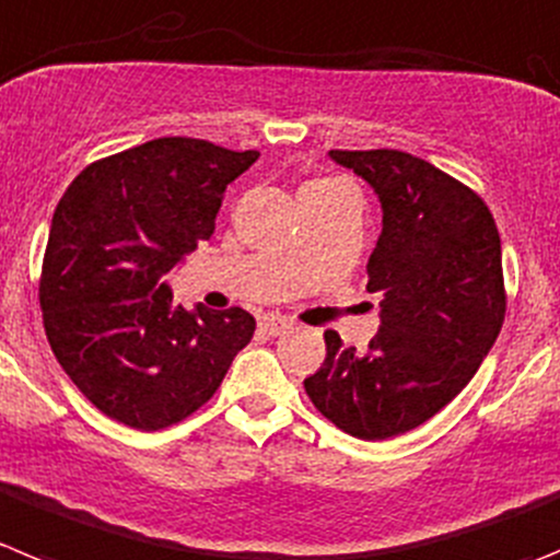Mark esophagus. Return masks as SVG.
<instances>
[{
    "label": "esophagus",
    "instance_id": "34e87169",
    "mask_svg": "<svg viewBox=\"0 0 560 560\" xmlns=\"http://www.w3.org/2000/svg\"><path fill=\"white\" fill-rule=\"evenodd\" d=\"M291 327H294V319H289V316H277V314L260 316V330L269 332V336H280V332L291 330Z\"/></svg>",
    "mask_w": 560,
    "mask_h": 560
}]
</instances>
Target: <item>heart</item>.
<instances>
[{"label":"heart","instance_id":"1","mask_svg":"<svg viewBox=\"0 0 560 560\" xmlns=\"http://www.w3.org/2000/svg\"><path fill=\"white\" fill-rule=\"evenodd\" d=\"M336 186H341V183H336V179L316 177V179H307L305 186H302V191H325V188H336Z\"/></svg>","mask_w":560,"mask_h":560}]
</instances>
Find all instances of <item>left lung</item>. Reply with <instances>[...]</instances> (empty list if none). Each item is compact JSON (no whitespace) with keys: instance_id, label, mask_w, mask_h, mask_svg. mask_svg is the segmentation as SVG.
<instances>
[{"instance_id":"left-lung-1","label":"left lung","mask_w":560,"mask_h":560,"mask_svg":"<svg viewBox=\"0 0 560 560\" xmlns=\"http://www.w3.org/2000/svg\"><path fill=\"white\" fill-rule=\"evenodd\" d=\"M383 205L366 291L381 330L366 352L325 332L327 358L305 377L322 417L355 439L408 433L453 402L505 322L502 246L489 205L460 179L399 150H330Z\"/></svg>"}]
</instances>
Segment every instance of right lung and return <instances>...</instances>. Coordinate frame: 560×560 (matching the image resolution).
Here are the masks:
<instances>
[{
    "mask_svg": "<svg viewBox=\"0 0 560 560\" xmlns=\"http://www.w3.org/2000/svg\"><path fill=\"white\" fill-rule=\"evenodd\" d=\"M255 161V150L155 138L94 161L60 197L38 283L44 330L105 417L147 433L183 422L253 338L244 307L188 314L163 275L213 235L224 191Z\"/></svg>",
    "mask_w": 560,
    "mask_h": 560,
    "instance_id": "right-lung-1",
    "label": "right lung"
}]
</instances>
